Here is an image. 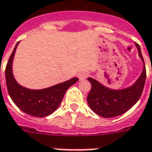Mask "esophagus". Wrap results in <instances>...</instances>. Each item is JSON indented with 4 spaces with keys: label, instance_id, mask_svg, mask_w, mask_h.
Listing matches in <instances>:
<instances>
[{
    "label": "esophagus",
    "instance_id": "34e87169",
    "mask_svg": "<svg viewBox=\"0 0 152 152\" xmlns=\"http://www.w3.org/2000/svg\"><path fill=\"white\" fill-rule=\"evenodd\" d=\"M88 76V75L86 72H81V73H79L78 74V77L79 78V80H84V79H86Z\"/></svg>",
    "mask_w": 152,
    "mask_h": 152
}]
</instances>
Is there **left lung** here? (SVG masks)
<instances>
[{"instance_id": "1", "label": "left lung", "mask_w": 152, "mask_h": 152, "mask_svg": "<svg viewBox=\"0 0 152 152\" xmlns=\"http://www.w3.org/2000/svg\"><path fill=\"white\" fill-rule=\"evenodd\" d=\"M136 46L143 63V70L132 86L122 89H112L94 78H88L92 87L87 98L88 106L95 113L102 118H114L125 113L137 103L142 95L146 82V67L141 48L137 44Z\"/></svg>"}]
</instances>
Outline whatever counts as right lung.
Masks as SVG:
<instances>
[{
	"label": "right lung",
	"mask_w": 152,
	"mask_h": 152,
	"mask_svg": "<svg viewBox=\"0 0 152 152\" xmlns=\"http://www.w3.org/2000/svg\"><path fill=\"white\" fill-rule=\"evenodd\" d=\"M18 44L15 47L6 68V87L9 95L15 104L24 113L37 118L47 117L58 108L66 91L78 82V78H73L43 89H30L20 85L12 73V62Z\"/></svg>",
	"instance_id": "obj_1"
}]
</instances>
